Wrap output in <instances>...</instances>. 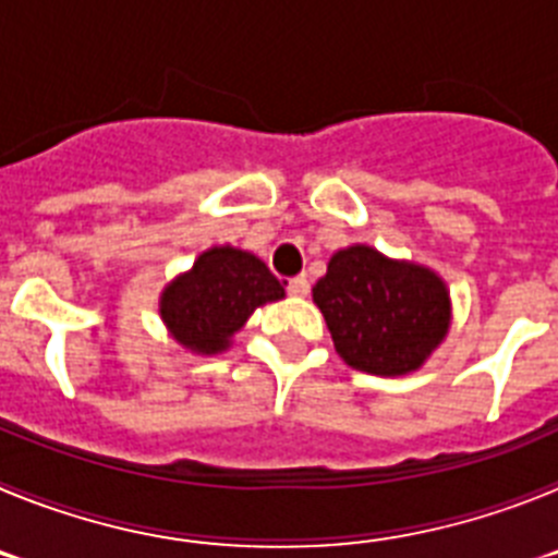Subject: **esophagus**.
Listing matches in <instances>:
<instances>
[{
  "mask_svg": "<svg viewBox=\"0 0 558 558\" xmlns=\"http://www.w3.org/2000/svg\"><path fill=\"white\" fill-rule=\"evenodd\" d=\"M288 293L295 295V299H304V295L310 293V282L304 279V276H295V279H290L288 282Z\"/></svg>",
  "mask_w": 558,
  "mask_h": 558,
  "instance_id": "obj_1",
  "label": "esophagus"
}]
</instances>
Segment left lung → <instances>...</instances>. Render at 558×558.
Listing matches in <instances>:
<instances>
[{
    "label": "left lung",
    "mask_w": 558,
    "mask_h": 558,
    "mask_svg": "<svg viewBox=\"0 0 558 558\" xmlns=\"http://www.w3.org/2000/svg\"><path fill=\"white\" fill-rule=\"evenodd\" d=\"M335 352L357 372H416L450 329V290L430 268L388 259L368 245L332 254L313 288Z\"/></svg>",
    "instance_id": "1"
}]
</instances>
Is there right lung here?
<instances>
[{"mask_svg":"<svg viewBox=\"0 0 558 558\" xmlns=\"http://www.w3.org/2000/svg\"><path fill=\"white\" fill-rule=\"evenodd\" d=\"M279 299H284L282 282L259 256L215 245L167 284L159 313L181 347L192 354H218L229 349L231 335L243 329L256 307Z\"/></svg>","mask_w":558,"mask_h":558,"instance_id":"right-lung-1","label":"right lung"}]
</instances>
